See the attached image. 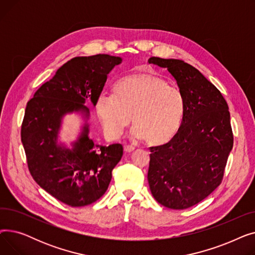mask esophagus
I'll return each instance as SVG.
<instances>
[{
	"instance_id": "obj_1",
	"label": "esophagus",
	"mask_w": 255,
	"mask_h": 255,
	"mask_svg": "<svg viewBox=\"0 0 255 255\" xmlns=\"http://www.w3.org/2000/svg\"><path fill=\"white\" fill-rule=\"evenodd\" d=\"M124 149H125V151H126L127 153H131V152L134 151V146H132V145H130V144H126V145L124 146Z\"/></svg>"
}]
</instances>
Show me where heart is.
I'll use <instances>...</instances> for the list:
<instances>
[{"instance_id":"heart-1","label":"heart","mask_w":255,"mask_h":255,"mask_svg":"<svg viewBox=\"0 0 255 255\" xmlns=\"http://www.w3.org/2000/svg\"><path fill=\"white\" fill-rule=\"evenodd\" d=\"M114 93H102L96 101L97 115L110 137L119 138L132 120L133 138L161 144L176 135L185 112L178 88L153 73H137L118 80Z\"/></svg>"}]
</instances>
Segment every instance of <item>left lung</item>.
I'll return each instance as SVG.
<instances>
[{
  "instance_id": "left-lung-1",
  "label": "left lung",
  "mask_w": 255,
  "mask_h": 255,
  "mask_svg": "<svg viewBox=\"0 0 255 255\" xmlns=\"http://www.w3.org/2000/svg\"><path fill=\"white\" fill-rule=\"evenodd\" d=\"M148 62L168 70L185 100L176 135L150 148V189L160 205L184 210L202 202L222 181L234 144L229 105L220 91L193 66L156 57Z\"/></svg>"
}]
</instances>
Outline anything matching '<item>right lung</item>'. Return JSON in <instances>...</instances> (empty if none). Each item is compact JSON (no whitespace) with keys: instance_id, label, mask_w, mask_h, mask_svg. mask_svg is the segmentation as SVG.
<instances>
[{"instance_id":"add662e5","label":"right lung","mask_w":255,"mask_h":255,"mask_svg":"<svg viewBox=\"0 0 255 255\" xmlns=\"http://www.w3.org/2000/svg\"><path fill=\"white\" fill-rule=\"evenodd\" d=\"M121 63L122 58L110 55L75 57L26 104L20 134L29 170L41 188L68 206L99 199L123 156L122 144L100 145L90 138V111L85 106L86 101L96 105L107 74ZM73 112L82 114L85 123L68 148L58 142V134L63 117Z\"/></svg>"}]
</instances>
